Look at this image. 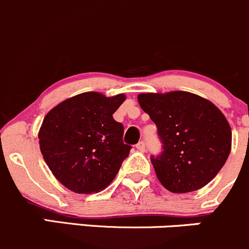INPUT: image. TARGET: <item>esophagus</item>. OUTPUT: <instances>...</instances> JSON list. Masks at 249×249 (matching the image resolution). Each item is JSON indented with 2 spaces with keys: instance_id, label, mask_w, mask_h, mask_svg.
I'll use <instances>...</instances> for the list:
<instances>
[{
  "instance_id": "esophagus-1",
  "label": "esophagus",
  "mask_w": 249,
  "mask_h": 249,
  "mask_svg": "<svg viewBox=\"0 0 249 249\" xmlns=\"http://www.w3.org/2000/svg\"><path fill=\"white\" fill-rule=\"evenodd\" d=\"M136 148L139 150H141V152H144V150H145V142H144V141H141V142L137 143Z\"/></svg>"
}]
</instances>
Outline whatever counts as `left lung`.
Listing matches in <instances>:
<instances>
[{
  "label": "left lung",
  "instance_id": "obj_1",
  "mask_svg": "<svg viewBox=\"0 0 249 249\" xmlns=\"http://www.w3.org/2000/svg\"><path fill=\"white\" fill-rule=\"evenodd\" d=\"M141 108L158 127L161 153L152 155L158 179L172 193L205 187L231 149V129L212 102L187 91L140 94Z\"/></svg>",
  "mask_w": 249,
  "mask_h": 249
}]
</instances>
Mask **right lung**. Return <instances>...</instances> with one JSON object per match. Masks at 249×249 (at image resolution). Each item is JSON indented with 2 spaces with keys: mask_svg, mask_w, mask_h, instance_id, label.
Wrapping results in <instances>:
<instances>
[{
  "mask_svg": "<svg viewBox=\"0 0 249 249\" xmlns=\"http://www.w3.org/2000/svg\"><path fill=\"white\" fill-rule=\"evenodd\" d=\"M124 101L123 94L83 92L44 117L38 134L42 155L56 179L72 192L105 189L129 157L131 145L123 142L124 126L113 118Z\"/></svg>",
  "mask_w": 249,
  "mask_h": 249,
  "instance_id": "right-lung-1",
  "label": "right lung"
}]
</instances>
